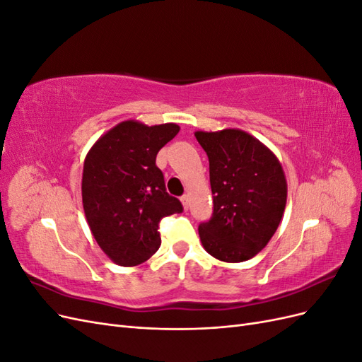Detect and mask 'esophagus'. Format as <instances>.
<instances>
[{
  "label": "esophagus",
  "mask_w": 362,
  "mask_h": 362,
  "mask_svg": "<svg viewBox=\"0 0 362 362\" xmlns=\"http://www.w3.org/2000/svg\"><path fill=\"white\" fill-rule=\"evenodd\" d=\"M181 202H182L184 210H189V205H190V198H189V194H184L182 198H181Z\"/></svg>",
  "instance_id": "34e87169"
}]
</instances>
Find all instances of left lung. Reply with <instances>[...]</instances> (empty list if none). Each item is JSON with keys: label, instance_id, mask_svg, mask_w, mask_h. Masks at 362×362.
Segmentation results:
<instances>
[{"label": "left lung", "instance_id": "obj_1", "mask_svg": "<svg viewBox=\"0 0 362 362\" xmlns=\"http://www.w3.org/2000/svg\"><path fill=\"white\" fill-rule=\"evenodd\" d=\"M210 161L213 216L199 225L204 249L225 262L255 257L276 233L287 181L276 156L242 129L196 131Z\"/></svg>", "mask_w": 362, "mask_h": 362}]
</instances>
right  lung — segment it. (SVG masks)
Segmentation results:
<instances>
[{
  "label": "right lung",
  "mask_w": 362,
  "mask_h": 362,
  "mask_svg": "<svg viewBox=\"0 0 362 362\" xmlns=\"http://www.w3.org/2000/svg\"><path fill=\"white\" fill-rule=\"evenodd\" d=\"M178 131L177 124L148 127L125 120L87 152L81 181L84 214L96 243L119 266H137L154 255L161 243V218L182 213L156 164L158 151Z\"/></svg>",
  "instance_id": "add662e5"
}]
</instances>
